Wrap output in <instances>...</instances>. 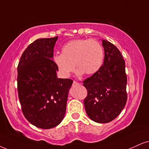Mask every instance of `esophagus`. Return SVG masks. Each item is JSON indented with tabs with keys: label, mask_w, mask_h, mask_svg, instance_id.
<instances>
[{
	"label": "esophagus",
	"mask_w": 149,
	"mask_h": 149,
	"mask_svg": "<svg viewBox=\"0 0 149 149\" xmlns=\"http://www.w3.org/2000/svg\"><path fill=\"white\" fill-rule=\"evenodd\" d=\"M78 85H79V84L78 82H77L76 81H73V84H72L73 86H78Z\"/></svg>",
	"instance_id": "34e87169"
}]
</instances>
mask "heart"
Segmentation results:
<instances>
[{
	"label": "heart",
	"mask_w": 149,
	"mask_h": 149,
	"mask_svg": "<svg viewBox=\"0 0 149 149\" xmlns=\"http://www.w3.org/2000/svg\"><path fill=\"white\" fill-rule=\"evenodd\" d=\"M104 58V48L95 38L74 39L66 43L61 49V54L56 55L54 61L63 76L68 77L75 67L77 74L91 75L102 67Z\"/></svg>",
	"instance_id": "obj_1"
}]
</instances>
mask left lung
<instances>
[{"label": "left lung", "instance_id": "1", "mask_svg": "<svg viewBox=\"0 0 149 149\" xmlns=\"http://www.w3.org/2000/svg\"><path fill=\"white\" fill-rule=\"evenodd\" d=\"M104 60L101 68L83 81L87 90L84 106L95 122L113 121L124 109L127 101L125 61L120 51L111 42L102 40Z\"/></svg>", "mask_w": 149, "mask_h": 149}]
</instances>
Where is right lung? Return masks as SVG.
<instances>
[{
  "mask_svg": "<svg viewBox=\"0 0 149 149\" xmlns=\"http://www.w3.org/2000/svg\"><path fill=\"white\" fill-rule=\"evenodd\" d=\"M58 36L38 38L25 49L18 65L17 88L21 110L27 120L43 129L63 120L73 81L58 79L52 58Z\"/></svg>",
  "mask_w": 149,
  "mask_h": 149,
  "instance_id": "add662e5",
  "label": "right lung"
}]
</instances>
